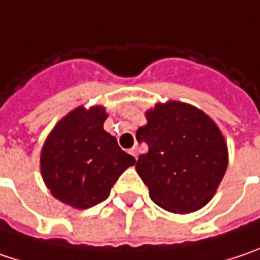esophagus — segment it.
<instances>
[{"label": "esophagus", "mask_w": 260, "mask_h": 260, "mask_svg": "<svg viewBox=\"0 0 260 260\" xmlns=\"http://www.w3.org/2000/svg\"><path fill=\"white\" fill-rule=\"evenodd\" d=\"M129 153L135 157V159H138V147H132L129 150Z\"/></svg>", "instance_id": "34e87169"}]
</instances>
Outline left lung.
I'll list each match as a JSON object with an SVG mask.
<instances>
[{
  "label": "left lung",
  "instance_id": "1",
  "mask_svg": "<svg viewBox=\"0 0 260 260\" xmlns=\"http://www.w3.org/2000/svg\"><path fill=\"white\" fill-rule=\"evenodd\" d=\"M147 125L137 131L148 145L135 165L150 199L174 213H190L206 205L228 166V150L215 122L202 110L179 101L156 104Z\"/></svg>",
  "mask_w": 260,
  "mask_h": 260
}]
</instances>
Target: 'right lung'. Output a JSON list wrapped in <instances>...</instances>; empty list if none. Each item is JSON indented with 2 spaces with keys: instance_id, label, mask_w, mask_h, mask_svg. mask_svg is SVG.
<instances>
[{
  "instance_id": "right-lung-1",
  "label": "right lung",
  "mask_w": 260,
  "mask_h": 260,
  "mask_svg": "<svg viewBox=\"0 0 260 260\" xmlns=\"http://www.w3.org/2000/svg\"><path fill=\"white\" fill-rule=\"evenodd\" d=\"M104 107H78L48 135L41 153V174L55 199L76 209L104 202L117 178L135 165L109 132Z\"/></svg>"
}]
</instances>
